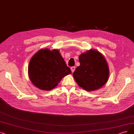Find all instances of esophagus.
I'll list each match as a JSON object with an SVG mask.
<instances>
[{
	"label": "esophagus",
	"instance_id": "obj_1",
	"mask_svg": "<svg viewBox=\"0 0 134 134\" xmlns=\"http://www.w3.org/2000/svg\"><path fill=\"white\" fill-rule=\"evenodd\" d=\"M75 67H72L71 68V71H72V73H73L74 72V71H75Z\"/></svg>",
	"mask_w": 134,
	"mask_h": 134
}]
</instances>
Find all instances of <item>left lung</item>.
<instances>
[{"instance_id": "8db88e82", "label": "left lung", "mask_w": 134, "mask_h": 134, "mask_svg": "<svg viewBox=\"0 0 134 134\" xmlns=\"http://www.w3.org/2000/svg\"><path fill=\"white\" fill-rule=\"evenodd\" d=\"M80 66L73 73L78 85L87 91H93L107 83L109 70L105 58L98 51L90 49L79 56Z\"/></svg>"}]
</instances>
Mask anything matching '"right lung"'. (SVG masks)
Segmentation results:
<instances>
[{
	"label": "right lung",
	"mask_w": 134,
	"mask_h": 134,
	"mask_svg": "<svg viewBox=\"0 0 134 134\" xmlns=\"http://www.w3.org/2000/svg\"><path fill=\"white\" fill-rule=\"evenodd\" d=\"M31 82L37 88L43 91H51L62 79L71 74L58 49H41L32 57L28 67Z\"/></svg>",
	"instance_id": "obj_1"
}]
</instances>
